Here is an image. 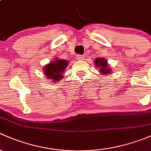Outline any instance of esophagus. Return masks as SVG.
Instances as JSON below:
<instances>
[{"instance_id":"1","label":"esophagus","mask_w":151,"mask_h":151,"mask_svg":"<svg viewBox=\"0 0 151 151\" xmlns=\"http://www.w3.org/2000/svg\"><path fill=\"white\" fill-rule=\"evenodd\" d=\"M76 58H77L78 60H83L84 57L83 55H77L76 56Z\"/></svg>"}]
</instances>
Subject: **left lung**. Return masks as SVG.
<instances>
[{
  "label": "left lung",
  "instance_id": "1",
  "mask_svg": "<svg viewBox=\"0 0 151 151\" xmlns=\"http://www.w3.org/2000/svg\"><path fill=\"white\" fill-rule=\"evenodd\" d=\"M94 64L95 65L96 68H99V72L102 75L108 76L109 74H111L112 70L111 68H109V65H108V61L106 59L102 58H97L94 61Z\"/></svg>",
  "mask_w": 151,
  "mask_h": 151
}]
</instances>
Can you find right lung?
<instances>
[{"label":"right lung","instance_id":"1","mask_svg":"<svg viewBox=\"0 0 151 151\" xmlns=\"http://www.w3.org/2000/svg\"><path fill=\"white\" fill-rule=\"evenodd\" d=\"M68 62L65 60H60L57 58L53 61H50L49 64L43 66V75L48 80L52 81L54 83L63 79L65 74V70L68 65Z\"/></svg>","mask_w":151,"mask_h":151}]
</instances>
